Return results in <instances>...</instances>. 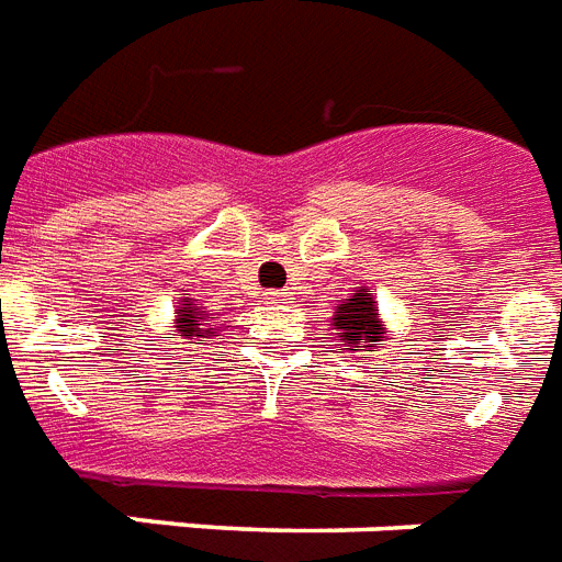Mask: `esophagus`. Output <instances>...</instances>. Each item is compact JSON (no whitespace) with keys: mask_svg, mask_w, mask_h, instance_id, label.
<instances>
[{"mask_svg":"<svg viewBox=\"0 0 562 562\" xmlns=\"http://www.w3.org/2000/svg\"><path fill=\"white\" fill-rule=\"evenodd\" d=\"M267 299H269V302H284L286 293H284V290H269Z\"/></svg>","mask_w":562,"mask_h":562,"instance_id":"34e87169","label":"esophagus"}]
</instances>
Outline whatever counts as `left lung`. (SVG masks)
<instances>
[{
  "instance_id": "left-lung-1",
  "label": "left lung",
  "mask_w": 562,
  "mask_h": 562,
  "mask_svg": "<svg viewBox=\"0 0 562 562\" xmlns=\"http://www.w3.org/2000/svg\"><path fill=\"white\" fill-rule=\"evenodd\" d=\"M334 330L336 336L342 339V348L339 351H368L374 348L376 342L385 339V327L380 325V313H376V302L371 299V290H353V295H348L339 307H336L334 316Z\"/></svg>"
}]
</instances>
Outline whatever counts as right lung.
<instances>
[{
    "label": "right lung",
    "mask_w": 562,
    "mask_h": 562,
    "mask_svg": "<svg viewBox=\"0 0 562 562\" xmlns=\"http://www.w3.org/2000/svg\"><path fill=\"white\" fill-rule=\"evenodd\" d=\"M179 316L173 318V327L182 339H196V345L214 334V313L205 307H194V299H182V307L177 310Z\"/></svg>",
    "instance_id": "obj_1"
}]
</instances>
